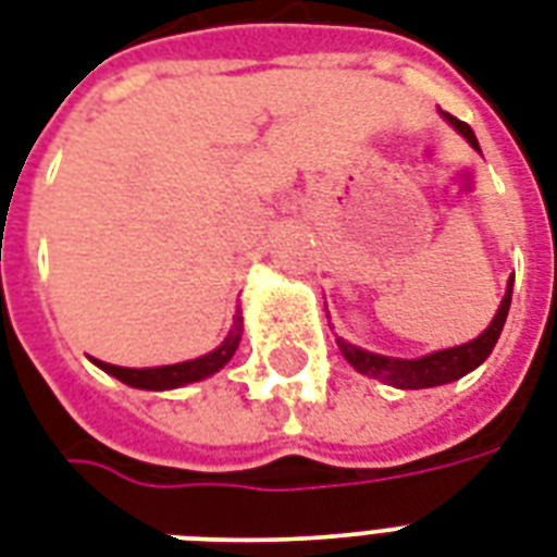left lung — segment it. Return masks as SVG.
Returning a JSON list of instances; mask_svg holds the SVG:
<instances>
[{
  "mask_svg": "<svg viewBox=\"0 0 557 557\" xmlns=\"http://www.w3.org/2000/svg\"><path fill=\"white\" fill-rule=\"evenodd\" d=\"M444 119H447L449 125L456 127L458 134L479 151L473 127L467 125V122H461V119L449 116V113H444ZM511 286H515V277L508 283V292H505L503 304L496 309L491 326H487L479 338L467 342V345L438 350V354L423 356V359H388V356L368 354V350H359V347L347 345L345 338H338V350L345 354L347 362L354 364L359 373H368V376H376V380L392 382L397 388H435V385H444V382H453L458 380V376H465V373L479 368V364L491 356L496 338L503 333L505 318H508V307H511Z\"/></svg>",
  "mask_w": 557,
  "mask_h": 557,
  "instance_id": "left-lung-1",
  "label": "left lung"
}]
</instances>
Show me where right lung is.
Returning a JSON list of instances; mask_svg holds the SVG:
<instances>
[{"label":"right lung","instance_id":"add662e5","mask_svg":"<svg viewBox=\"0 0 557 557\" xmlns=\"http://www.w3.org/2000/svg\"><path fill=\"white\" fill-rule=\"evenodd\" d=\"M242 338V321L236 318V326L233 333L224 338L222 347H215L212 354L201 356V359H193V362H181V364H163V368H119V364H108L92 359L99 364L101 371H108L110 376H116L131 388H146V392H165V388H181L186 382H198L210 373L222 371L224 364L231 362L236 347H239Z\"/></svg>","mask_w":557,"mask_h":557}]
</instances>
